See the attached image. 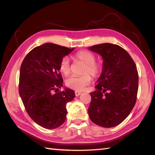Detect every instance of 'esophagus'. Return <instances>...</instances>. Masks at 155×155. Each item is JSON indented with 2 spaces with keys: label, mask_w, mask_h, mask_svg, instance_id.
I'll use <instances>...</instances> for the list:
<instances>
[{
  "label": "esophagus",
  "mask_w": 155,
  "mask_h": 155,
  "mask_svg": "<svg viewBox=\"0 0 155 155\" xmlns=\"http://www.w3.org/2000/svg\"><path fill=\"white\" fill-rule=\"evenodd\" d=\"M81 91H75V96H79V95H81Z\"/></svg>",
  "instance_id": "obj_1"
}]
</instances>
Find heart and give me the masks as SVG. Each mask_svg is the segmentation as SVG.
<instances>
[{
	"label": "heart",
	"mask_w": 155,
	"mask_h": 155,
	"mask_svg": "<svg viewBox=\"0 0 155 155\" xmlns=\"http://www.w3.org/2000/svg\"><path fill=\"white\" fill-rule=\"evenodd\" d=\"M74 59L77 62L84 64L81 72L83 75L81 77H70L68 78L65 80V85L72 90L82 91L86 86L90 84L91 81V75L94 78H97L101 75L103 66L101 64L96 62L95 55L87 51L77 52L74 55ZM59 70L64 76L70 74L71 69L68 57H65L62 58L59 65Z\"/></svg>",
	"instance_id": "b5f03b06"
}]
</instances>
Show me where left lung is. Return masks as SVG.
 <instances>
[{"mask_svg": "<svg viewBox=\"0 0 155 155\" xmlns=\"http://www.w3.org/2000/svg\"><path fill=\"white\" fill-rule=\"evenodd\" d=\"M101 54L103 71L97 81L88 114L94 124L111 128L127 118L134 107L138 91V72L127 51L116 44L104 43L89 47Z\"/></svg>", "mask_w": 155, "mask_h": 155, "instance_id": "1", "label": "left lung"}]
</instances>
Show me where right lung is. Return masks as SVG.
Returning a JSON list of instances; mask_svg holds the SVG:
<instances>
[{"label":"right lung","instance_id":"obj_1","mask_svg":"<svg viewBox=\"0 0 155 155\" xmlns=\"http://www.w3.org/2000/svg\"><path fill=\"white\" fill-rule=\"evenodd\" d=\"M73 50L52 43L44 44L31 50L21 65V99L31 118L45 128L54 129L65 122V106L75 97L70 89L61 91L58 89L63 86L59 63Z\"/></svg>","mask_w":155,"mask_h":155}]
</instances>
